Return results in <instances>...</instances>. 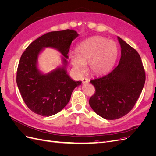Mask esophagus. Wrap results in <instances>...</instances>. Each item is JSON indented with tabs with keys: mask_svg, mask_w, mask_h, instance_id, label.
<instances>
[{
	"mask_svg": "<svg viewBox=\"0 0 156 156\" xmlns=\"http://www.w3.org/2000/svg\"><path fill=\"white\" fill-rule=\"evenodd\" d=\"M82 82H83V83H88L89 82V81H88V79L87 78L83 77L82 79Z\"/></svg>",
	"mask_w": 156,
	"mask_h": 156,
	"instance_id": "esophagus-1",
	"label": "esophagus"
}]
</instances>
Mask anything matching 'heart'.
Returning a JSON list of instances; mask_svg holds the SVG:
<instances>
[{
	"instance_id": "b5f03b06",
	"label": "heart",
	"mask_w": 156,
	"mask_h": 156,
	"mask_svg": "<svg viewBox=\"0 0 156 156\" xmlns=\"http://www.w3.org/2000/svg\"><path fill=\"white\" fill-rule=\"evenodd\" d=\"M77 53H71L69 56L74 69L81 73L88 64L93 73H105L113 66L118 56L115 42L101 36L84 40L77 46Z\"/></svg>"
}]
</instances>
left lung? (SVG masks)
Segmentation results:
<instances>
[{
	"label": "left lung",
	"mask_w": 156,
	"mask_h": 156,
	"mask_svg": "<svg viewBox=\"0 0 156 156\" xmlns=\"http://www.w3.org/2000/svg\"><path fill=\"white\" fill-rule=\"evenodd\" d=\"M121 57L110 73L91 80L96 92L89 104L96 114L107 120H116L133 108L144 85L145 71L138 52L118 37Z\"/></svg>",
	"instance_id": "8db88e82"
}]
</instances>
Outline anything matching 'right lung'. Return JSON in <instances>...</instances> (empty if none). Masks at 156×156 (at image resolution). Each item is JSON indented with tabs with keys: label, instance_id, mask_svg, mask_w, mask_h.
I'll return each mask as SVG.
<instances>
[{
	"label": "right lung",
	"instance_id": "obj_1",
	"mask_svg": "<svg viewBox=\"0 0 156 156\" xmlns=\"http://www.w3.org/2000/svg\"><path fill=\"white\" fill-rule=\"evenodd\" d=\"M78 36L69 29L46 33L22 54L16 82L23 101L36 114L50 116L58 113L68 104L74 88L81 84L71 79L66 70L71 44ZM44 47L57 49L64 56L63 66L48 74H41L37 68V57Z\"/></svg>",
	"mask_w": 156,
	"mask_h": 156
}]
</instances>
